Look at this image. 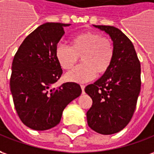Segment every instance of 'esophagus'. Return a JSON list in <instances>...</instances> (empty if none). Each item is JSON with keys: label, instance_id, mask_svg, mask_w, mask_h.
<instances>
[{"label": "esophagus", "instance_id": "esophagus-1", "mask_svg": "<svg viewBox=\"0 0 154 154\" xmlns=\"http://www.w3.org/2000/svg\"><path fill=\"white\" fill-rule=\"evenodd\" d=\"M81 88H82V94H84V88H85V86L81 85Z\"/></svg>", "mask_w": 154, "mask_h": 154}]
</instances>
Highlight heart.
<instances>
[{
    "label": "heart",
    "mask_w": 154,
    "mask_h": 154,
    "mask_svg": "<svg viewBox=\"0 0 154 154\" xmlns=\"http://www.w3.org/2000/svg\"><path fill=\"white\" fill-rule=\"evenodd\" d=\"M55 57L64 70L72 68L78 57H81L82 65L68 72L65 79L82 83L93 80L97 73L103 75L109 69L114 58V47L100 33L87 31L73 36L70 47L59 45L55 49Z\"/></svg>",
    "instance_id": "heart-1"
}]
</instances>
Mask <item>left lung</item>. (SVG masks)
<instances>
[{
    "label": "left lung",
    "instance_id": "obj_1",
    "mask_svg": "<svg viewBox=\"0 0 154 154\" xmlns=\"http://www.w3.org/2000/svg\"><path fill=\"white\" fill-rule=\"evenodd\" d=\"M93 26L110 37L114 58L107 72L85 88L93 100L87 121L96 132L111 135L125 128L133 116L141 89V65L133 44L120 29Z\"/></svg>",
    "mask_w": 154,
    "mask_h": 154
}]
</instances>
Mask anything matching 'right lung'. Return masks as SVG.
Instances as JSON below:
<instances>
[{
	"instance_id": "add662e5",
	"label": "right lung",
	"mask_w": 154,
	"mask_h": 154,
	"mask_svg": "<svg viewBox=\"0 0 154 154\" xmlns=\"http://www.w3.org/2000/svg\"><path fill=\"white\" fill-rule=\"evenodd\" d=\"M71 24L45 23L27 36L13 58L10 88L22 122L35 131L59 124L66 106L80 96L81 87L66 82L55 88L62 74L55 49Z\"/></svg>"
}]
</instances>
